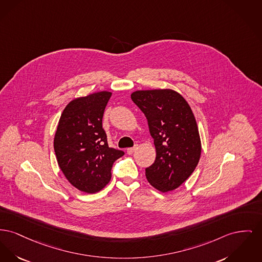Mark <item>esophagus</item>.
<instances>
[{
	"mask_svg": "<svg viewBox=\"0 0 262 262\" xmlns=\"http://www.w3.org/2000/svg\"><path fill=\"white\" fill-rule=\"evenodd\" d=\"M137 148H138V146L136 145V146H134V147H129V148H127L126 149V152L127 154H133L136 150H137Z\"/></svg>",
	"mask_w": 262,
	"mask_h": 262,
	"instance_id": "obj_1",
	"label": "esophagus"
}]
</instances>
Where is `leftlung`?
I'll list each match as a JSON object with an SVG mask.
<instances>
[{
  "label": "left lung",
  "mask_w": 262,
  "mask_h": 262,
  "mask_svg": "<svg viewBox=\"0 0 262 262\" xmlns=\"http://www.w3.org/2000/svg\"><path fill=\"white\" fill-rule=\"evenodd\" d=\"M132 100L146 117L156 149L145 176L161 192L178 188L190 177L201 156L199 130L184 98L170 89L136 91Z\"/></svg>",
  "instance_id": "obj_1"
}]
</instances>
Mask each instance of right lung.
I'll use <instances>...</instances> for the list:
<instances>
[{"label":"right lung","instance_id":"obj_1","mask_svg":"<svg viewBox=\"0 0 262 262\" xmlns=\"http://www.w3.org/2000/svg\"><path fill=\"white\" fill-rule=\"evenodd\" d=\"M112 93H94L71 101L62 113L54 137L57 162L78 190L96 193L108 184L114 162L124 152L108 147L103 128L104 111Z\"/></svg>","mask_w":262,"mask_h":262}]
</instances>
